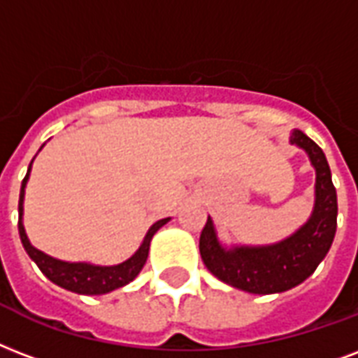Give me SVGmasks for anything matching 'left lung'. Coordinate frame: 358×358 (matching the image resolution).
<instances>
[{"label":"left lung","instance_id":"obj_1","mask_svg":"<svg viewBox=\"0 0 358 358\" xmlns=\"http://www.w3.org/2000/svg\"><path fill=\"white\" fill-rule=\"evenodd\" d=\"M289 143L304 150L315 169V201L308 222L276 244L227 248L217 238L208 215L199 240L206 268L217 280L245 293L272 294L296 287L315 272L336 234V187L323 150L299 129L291 131Z\"/></svg>","mask_w":358,"mask_h":358}]
</instances>
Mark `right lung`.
I'll use <instances>...</instances> for the list:
<instances>
[{
	"label": "right lung",
	"mask_w": 358,
	"mask_h": 358,
	"mask_svg": "<svg viewBox=\"0 0 358 358\" xmlns=\"http://www.w3.org/2000/svg\"><path fill=\"white\" fill-rule=\"evenodd\" d=\"M45 146V144H43ZM41 146V148H43ZM35 159V157H34ZM31 159V163H34ZM31 163L27 167L26 178L22 180L20 187V201H18V233H20L22 245L26 253L31 257L37 266L41 268V272L45 274L52 283H56L59 287L67 289L71 293L78 294H106L114 291V289H120L127 285L129 282H133L138 272L143 270V266L146 264V259H148L150 252V242L154 238V234L159 231L165 223L171 222V217H165V220H159L155 222L152 227L148 229V233L144 236L143 244L138 245L129 259H125L124 263L120 264H110V266H101V264H92V263H69V261H62V259L50 257L46 255L45 252L37 250L35 245H31L29 238H27L26 229H24V195H26V184L29 180V173H31Z\"/></svg>",
	"instance_id": "add662e5"
}]
</instances>
